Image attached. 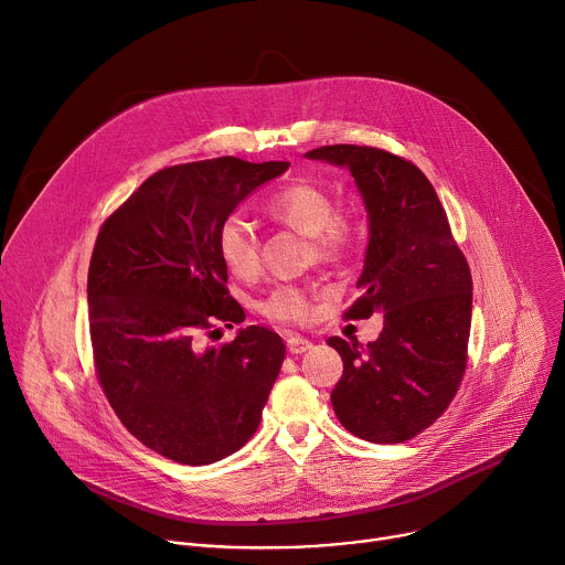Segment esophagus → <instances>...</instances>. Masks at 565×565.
<instances>
[{
	"label": "esophagus",
	"instance_id": "34e87169",
	"mask_svg": "<svg viewBox=\"0 0 565 565\" xmlns=\"http://www.w3.org/2000/svg\"><path fill=\"white\" fill-rule=\"evenodd\" d=\"M310 349H312V341H310V339L296 337V334L287 337V351H289L291 355H302V353L310 351Z\"/></svg>",
	"mask_w": 565,
	"mask_h": 565
}]
</instances>
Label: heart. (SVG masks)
<instances>
[{
    "instance_id": "b5f03b06",
    "label": "heart",
    "mask_w": 565,
    "mask_h": 565,
    "mask_svg": "<svg viewBox=\"0 0 565 565\" xmlns=\"http://www.w3.org/2000/svg\"><path fill=\"white\" fill-rule=\"evenodd\" d=\"M274 222L310 237V257L323 265H337L349 257L360 239L358 224L349 214L337 210V203L321 185L300 181L278 190L265 205ZM220 250L228 271L242 280H253L263 271L259 242L253 226L242 214L233 212L216 233ZM315 289L300 285H278L259 302V312L267 319L302 326L315 315Z\"/></svg>"
}]
</instances>
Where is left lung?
Segmentation results:
<instances>
[{
	"mask_svg": "<svg viewBox=\"0 0 565 565\" xmlns=\"http://www.w3.org/2000/svg\"><path fill=\"white\" fill-rule=\"evenodd\" d=\"M308 158L345 164L364 196L371 239L345 319L384 312L380 337H330L343 375L330 401L339 423L371 444H403L450 407L468 364L472 278L444 203L409 160L377 147L328 145Z\"/></svg>",
	"mask_w": 565,
	"mask_h": 565,
	"instance_id": "8db88e82",
	"label": "left lung"
}]
</instances>
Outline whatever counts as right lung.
<instances>
[{
  "mask_svg": "<svg viewBox=\"0 0 565 565\" xmlns=\"http://www.w3.org/2000/svg\"><path fill=\"white\" fill-rule=\"evenodd\" d=\"M289 162L235 156L156 171L102 224L88 269L97 380L134 437L153 452L205 466L239 450L259 425L285 360L278 332L244 321L216 250L222 222Z\"/></svg>",
  "mask_w": 565,
  "mask_h": 565,
  "instance_id": "1",
  "label": "right lung"
}]
</instances>
